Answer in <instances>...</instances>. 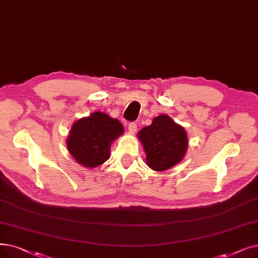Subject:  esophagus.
I'll return each mask as SVG.
<instances>
[{
	"label": "esophagus",
	"instance_id": "obj_1",
	"mask_svg": "<svg viewBox=\"0 0 258 258\" xmlns=\"http://www.w3.org/2000/svg\"><path fill=\"white\" fill-rule=\"evenodd\" d=\"M136 131H137V123L136 122L128 123V132L134 134Z\"/></svg>",
	"mask_w": 258,
	"mask_h": 258
}]
</instances>
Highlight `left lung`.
Returning a JSON list of instances; mask_svg holds the SVG:
<instances>
[{"instance_id":"left-lung-1","label":"left lung","mask_w":258,"mask_h":258,"mask_svg":"<svg viewBox=\"0 0 258 258\" xmlns=\"http://www.w3.org/2000/svg\"><path fill=\"white\" fill-rule=\"evenodd\" d=\"M138 137L147 153L148 165L154 171H165L180 162L187 149L184 128L166 115L154 118L151 125L138 133Z\"/></svg>"}]
</instances>
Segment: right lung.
Returning a JSON list of instances; mask_svg holds the SVG:
<instances>
[{
	"mask_svg": "<svg viewBox=\"0 0 258 258\" xmlns=\"http://www.w3.org/2000/svg\"><path fill=\"white\" fill-rule=\"evenodd\" d=\"M123 134L121 123L101 111L74 123L67 138V149L86 167H96L109 158L110 143Z\"/></svg>",
	"mask_w": 258,
	"mask_h": 258,
	"instance_id": "add662e5",
	"label": "right lung"
}]
</instances>
